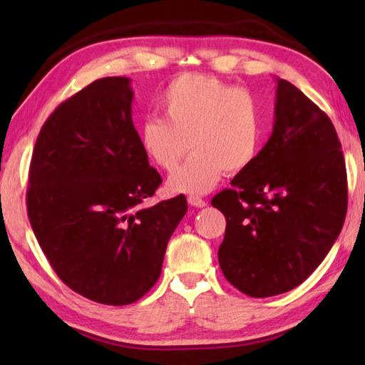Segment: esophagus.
Here are the masks:
<instances>
[{
  "instance_id": "esophagus-1",
  "label": "esophagus",
  "mask_w": 365,
  "mask_h": 365,
  "mask_svg": "<svg viewBox=\"0 0 365 365\" xmlns=\"http://www.w3.org/2000/svg\"><path fill=\"white\" fill-rule=\"evenodd\" d=\"M188 205L193 207H205L207 202L205 200H201L200 196H188Z\"/></svg>"
}]
</instances>
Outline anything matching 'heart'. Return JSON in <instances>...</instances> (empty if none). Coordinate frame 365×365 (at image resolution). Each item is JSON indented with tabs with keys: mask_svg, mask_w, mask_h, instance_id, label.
<instances>
[{
	"mask_svg": "<svg viewBox=\"0 0 365 365\" xmlns=\"http://www.w3.org/2000/svg\"><path fill=\"white\" fill-rule=\"evenodd\" d=\"M158 106L164 119L153 117L140 127L146 156L172 174L190 146L193 150L183 169L170 178V190L207 193L224 170L237 174L257 156L262 115L248 90L206 73H183L165 86Z\"/></svg>",
	"mask_w": 365,
	"mask_h": 365,
	"instance_id": "b5f03b06",
	"label": "heart"
}]
</instances>
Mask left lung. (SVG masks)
Masks as SVG:
<instances>
[{
    "label": "left lung",
    "instance_id": "8db88e82",
    "mask_svg": "<svg viewBox=\"0 0 365 365\" xmlns=\"http://www.w3.org/2000/svg\"><path fill=\"white\" fill-rule=\"evenodd\" d=\"M211 205L225 215L219 264L252 298L301 285L341 232L348 178L335 127L287 80H277L272 137Z\"/></svg>",
    "mask_w": 365,
    "mask_h": 365
}]
</instances>
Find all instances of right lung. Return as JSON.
Segmentation results:
<instances>
[{"mask_svg": "<svg viewBox=\"0 0 365 365\" xmlns=\"http://www.w3.org/2000/svg\"><path fill=\"white\" fill-rule=\"evenodd\" d=\"M132 100L127 77L86 85L43 123L29 170V220L53 270L109 306L132 304L154 287L188 209L183 195L141 206L163 178L140 145Z\"/></svg>", "mask_w": 365, "mask_h": 365, "instance_id": "1", "label": "right lung"}]
</instances>
